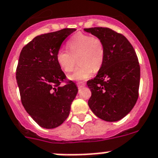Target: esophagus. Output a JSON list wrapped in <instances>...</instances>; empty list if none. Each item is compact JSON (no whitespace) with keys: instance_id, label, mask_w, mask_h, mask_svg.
I'll list each match as a JSON object with an SVG mask.
<instances>
[{"instance_id":"1","label":"esophagus","mask_w":158,"mask_h":158,"mask_svg":"<svg viewBox=\"0 0 158 158\" xmlns=\"http://www.w3.org/2000/svg\"><path fill=\"white\" fill-rule=\"evenodd\" d=\"M77 87L78 88H82V87H83L85 86V83H82V82H77Z\"/></svg>"}]
</instances>
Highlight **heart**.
I'll return each mask as SVG.
<instances>
[{"label":"heart","mask_w":158,"mask_h":158,"mask_svg":"<svg viewBox=\"0 0 158 158\" xmlns=\"http://www.w3.org/2000/svg\"><path fill=\"white\" fill-rule=\"evenodd\" d=\"M68 51L60 48L56 52V61L65 72L72 71L76 59L79 65L70 75L72 80L87 79L95 71L102 67L105 57L102 40L97 36L78 32L68 41Z\"/></svg>","instance_id":"heart-1"}]
</instances>
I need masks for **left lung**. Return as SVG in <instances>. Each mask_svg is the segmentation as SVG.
Wrapping results in <instances>:
<instances>
[{"mask_svg": "<svg viewBox=\"0 0 158 158\" xmlns=\"http://www.w3.org/2000/svg\"><path fill=\"white\" fill-rule=\"evenodd\" d=\"M103 42L105 57L93 79L87 82L91 91L88 106L106 122H116L133 109L138 98L140 65L135 50L123 34L109 28H84Z\"/></svg>", "mask_w": 158, "mask_h": 158, "instance_id": "8db88e82", "label": "left lung"}]
</instances>
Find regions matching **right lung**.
Returning <instances> with one entry per match:
<instances>
[{"instance_id":"obj_1","label":"right lung","mask_w":158,"mask_h":158,"mask_svg":"<svg viewBox=\"0 0 158 158\" xmlns=\"http://www.w3.org/2000/svg\"><path fill=\"white\" fill-rule=\"evenodd\" d=\"M75 31L64 28L37 35L20 52L16 72L20 100L28 114L43 128L62 124L77 94L76 85L67 79L56 56L64 40Z\"/></svg>"}]
</instances>
